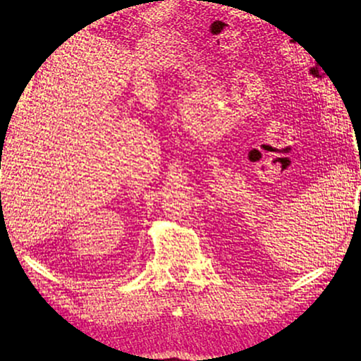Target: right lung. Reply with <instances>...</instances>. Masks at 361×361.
<instances>
[{"label": "right lung", "mask_w": 361, "mask_h": 361, "mask_svg": "<svg viewBox=\"0 0 361 361\" xmlns=\"http://www.w3.org/2000/svg\"><path fill=\"white\" fill-rule=\"evenodd\" d=\"M0 167H1V166H0Z\"/></svg>", "instance_id": "right-lung-1"}]
</instances>
